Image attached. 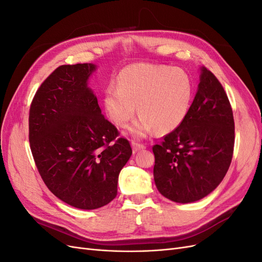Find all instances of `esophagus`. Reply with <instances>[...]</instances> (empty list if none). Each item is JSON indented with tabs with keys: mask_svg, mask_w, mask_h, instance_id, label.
<instances>
[{
	"mask_svg": "<svg viewBox=\"0 0 262 262\" xmlns=\"http://www.w3.org/2000/svg\"><path fill=\"white\" fill-rule=\"evenodd\" d=\"M131 146H132L133 153H137V152H139L140 149H143V148H145V146H144L143 144H139V143H137V142H132V143H131Z\"/></svg>",
	"mask_w": 262,
	"mask_h": 262,
	"instance_id": "obj_1",
	"label": "esophagus"
}]
</instances>
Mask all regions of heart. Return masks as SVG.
<instances>
[{
  "label": "heart",
  "instance_id": "heart-1",
  "mask_svg": "<svg viewBox=\"0 0 262 262\" xmlns=\"http://www.w3.org/2000/svg\"><path fill=\"white\" fill-rule=\"evenodd\" d=\"M118 86L106 87L102 105L110 120L124 126L138 112L140 117L128 129L143 139L157 130L169 133L182 124L190 112L193 84L184 70L137 63L124 68Z\"/></svg>",
  "mask_w": 262,
  "mask_h": 262
}]
</instances>
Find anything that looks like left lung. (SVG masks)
<instances>
[{"instance_id":"1","label":"left lung","mask_w":262,"mask_h":262,"mask_svg":"<svg viewBox=\"0 0 262 262\" xmlns=\"http://www.w3.org/2000/svg\"><path fill=\"white\" fill-rule=\"evenodd\" d=\"M234 132L233 110L223 86L208 69L200 68V83L186 120L153 146L158 191L177 203L210 194L231 165Z\"/></svg>"}]
</instances>
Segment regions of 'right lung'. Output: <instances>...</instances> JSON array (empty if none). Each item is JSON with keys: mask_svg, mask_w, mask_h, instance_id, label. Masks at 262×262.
<instances>
[{"mask_svg": "<svg viewBox=\"0 0 262 262\" xmlns=\"http://www.w3.org/2000/svg\"><path fill=\"white\" fill-rule=\"evenodd\" d=\"M93 63L61 66L39 87L29 110V143L50 191L71 207L95 210L117 195L132 155L128 140L101 114L89 80Z\"/></svg>", "mask_w": 262, "mask_h": 262, "instance_id": "add662e5", "label": "right lung"}]
</instances>
